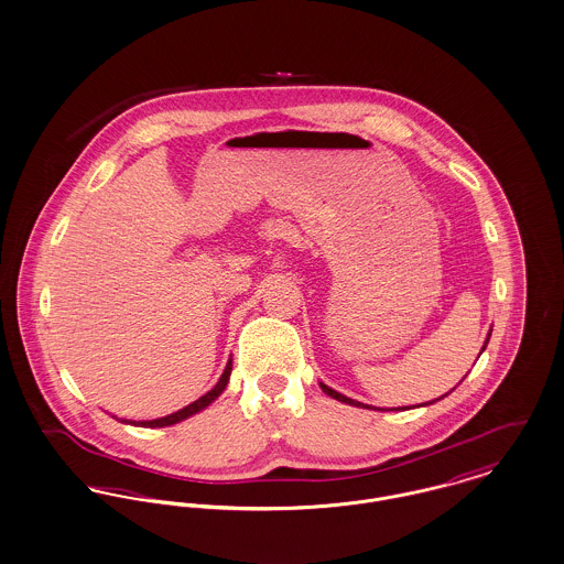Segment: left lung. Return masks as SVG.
<instances>
[{"mask_svg":"<svg viewBox=\"0 0 564 564\" xmlns=\"http://www.w3.org/2000/svg\"><path fill=\"white\" fill-rule=\"evenodd\" d=\"M485 350V348H482ZM322 387V391L324 393H328L330 398H335V400H339V402H346V404H352V406H366V404H361V402H355V400H350V398H346V395H341V393H337L335 389H330V387H326V384H319Z\"/></svg>","mask_w":564,"mask_h":564,"instance_id":"8db88e82","label":"left lung"}]
</instances>
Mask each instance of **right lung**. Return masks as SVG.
Instances as JSON below:
<instances>
[{"mask_svg": "<svg viewBox=\"0 0 564 564\" xmlns=\"http://www.w3.org/2000/svg\"><path fill=\"white\" fill-rule=\"evenodd\" d=\"M229 376H231V361L227 364V368H225V372L220 376V380L216 382V387H214L212 391H207L205 395H200L196 402H192L188 406H184L182 411L171 413V415H166V417L151 420V422H133V424H135V426H144V429H162V426H171V424H177V422L186 420L189 415H194V413L203 411L207 404H212V402L223 393V389H225V387H227V382H229Z\"/></svg>", "mask_w": 564, "mask_h": 564, "instance_id": "right-lung-1", "label": "right lung"}]
</instances>
